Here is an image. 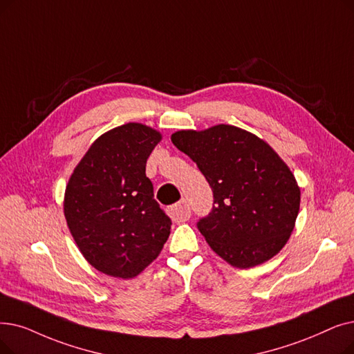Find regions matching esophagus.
<instances>
[{
    "label": "esophagus",
    "instance_id": "esophagus-1",
    "mask_svg": "<svg viewBox=\"0 0 354 354\" xmlns=\"http://www.w3.org/2000/svg\"><path fill=\"white\" fill-rule=\"evenodd\" d=\"M169 215H171L172 220L176 223H185L191 217V207L185 199H182V201L169 208Z\"/></svg>",
    "mask_w": 354,
    "mask_h": 354
}]
</instances>
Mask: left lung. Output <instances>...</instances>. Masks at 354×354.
<instances>
[{"mask_svg": "<svg viewBox=\"0 0 354 354\" xmlns=\"http://www.w3.org/2000/svg\"><path fill=\"white\" fill-rule=\"evenodd\" d=\"M171 140L196 163L212 189V209L196 224L209 248L240 269L278 254L301 203L297 179L278 153L257 136L228 124L179 130Z\"/></svg>", "mask_w": 354, "mask_h": 354, "instance_id": "obj_1", "label": "left lung"}]
</instances>
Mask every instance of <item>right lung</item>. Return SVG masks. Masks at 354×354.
Segmentation results:
<instances>
[{
    "instance_id": "1",
    "label": "right lung",
    "mask_w": 354,
    "mask_h": 354,
    "mask_svg": "<svg viewBox=\"0 0 354 354\" xmlns=\"http://www.w3.org/2000/svg\"><path fill=\"white\" fill-rule=\"evenodd\" d=\"M162 134L140 122L104 133L81 159L64 212L84 257L97 270L130 279L155 260L172 221L153 196L146 162Z\"/></svg>"
}]
</instances>
